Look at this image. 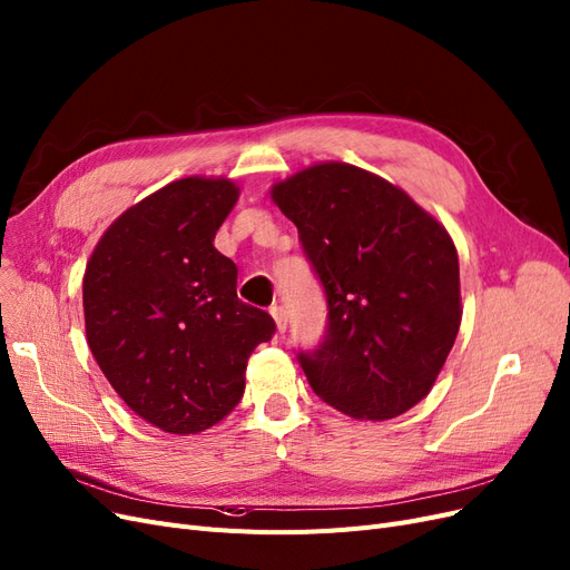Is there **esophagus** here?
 I'll use <instances>...</instances> for the list:
<instances>
[{
  "mask_svg": "<svg viewBox=\"0 0 570 570\" xmlns=\"http://www.w3.org/2000/svg\"><path fill=\"white\" fill-rule=\"evenodd\" d=\"M269 314H272L274 324H277V331H279V333H284V331H286V326H288L286 309H284L282 305H272V307H269Z\"/></svg>",
  "mask_w": 570,
  "mask_h": 570,
  "instance_id": "34e87169",
  "label": "esophagus"
}]
</instances>
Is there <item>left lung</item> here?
I'll return each instance as SVG.
<instances>
[{"label": "left lung", "mask_w": 570, "mask_h": 570, "mask_svg": "<svg viewBox=\"0 0 570 570\" xmlns=\"http://www.w3.org/2000/svg\"><path fill=\"white\" fill-rule=\"evenodd\" d=\"M322 279L328 328L298 362L320 399L356 420H390L430 394L462 320L458 250L402 187L345 161L274 183Z\"/></svg>", "instance_id": "1"}]
</instances>
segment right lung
<instances>
[{
	"mask_svg": "<svg viewBox=\"0 0 570 570\" xmlns=\"http://www.w3.org/2000/svg\"><path fill=\"white\" fill-rule=\"evenodd\" d=\"M239 199L229 178L189 176L105 229L81 284L100 371L136 415L197 434L239 404L250 352L274 320L237 298V265L214 246Z\"/></svg>",
	"mask_w": 570,
	"mask_h": 570,
	"instance_id": "obj_1",
	"label": "right lung"
}]
</instances>
